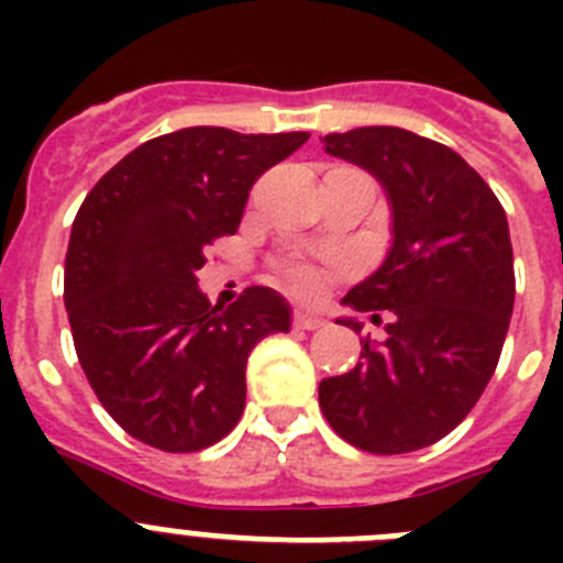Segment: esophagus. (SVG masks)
I'll return each instance as SVG.
<instances>
[{"label": "esophagus", "mask_w": 563, "mask_h": 563, "mask_svg": "<svg viewBox=\"0 0 563 563\" xmlns=\"http://www.w3.org/2000/svg\"><path fill=\"white\" fill-rule=\"evenodd\" d=\"M292 327H296V330H321V327H327V321L310 310H298L296 316H292Z\"/></svg>", "instance_id": "esophagus-1"}]
</instances>
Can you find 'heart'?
<instances>
[{
	"instance_id": "b5f03b06",
	"label": "heart",
	"mask_w": 563,
	"mask_h": 563,
	"mask_svg": "<svg viewBox=\"0 0 563 563\" xmlns=\"http://www.w3.org/2000/svg\"><path fill=\"white\" fill-rule=\"evenodd\" d=\"M290 287L298 292V296H312L318 290V276L307 267H296L290 273Z\"/></svg>"
}]
</instances>
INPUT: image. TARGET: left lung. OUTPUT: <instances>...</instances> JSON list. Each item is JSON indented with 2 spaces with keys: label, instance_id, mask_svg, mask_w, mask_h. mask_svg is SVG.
Instances as JSON below:
<instances>
[{
  "label": "left lung",
  "instance_id": "8db88e82",
  "mask_svg": "<svg viewBox=\"0 0 563 563\" xmlns=\"http://www.w3.org/2000/svg\"><path fill=\"white\" fill-rule=\"evenodd\" d=\"M369 172L389 202V251L343 305L386 316L346 375L327 377V422L369 454H409L454 431L494 377L516 278L505 208L454 148L409 129L361 126L321 137ZM338 324L363 330L355 318Z\"/></svg>",
  "mask_w": 563,
  "mask_h": 563
}]
</instances>
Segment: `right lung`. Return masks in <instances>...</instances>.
Listing matches in <instances>:
<instances>
[{"mask_svg": "<svg viewBox=\"0 0 563 563\" xmlns=\"http://www.w3.org/2000/svg\"><path fill=\"white\" fill-rule=\"evenodd\" d=\"M307 132L191 126L129 152L87 194L69 233L64 305L89 386L126 434L152 449L202 451L245 411L253 346L290 332L271 287L213 307L197 271L242 222L258 174Z\"/></svg>", "mask_w": 563, "mask_h": 563, "instance_id": "right-lung-1", "label": "right lung"}]
</instances>
